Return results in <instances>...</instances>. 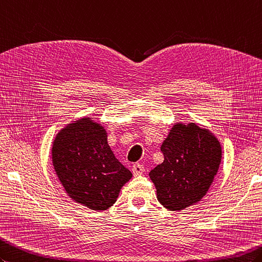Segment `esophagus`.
<instances>
[{
  "mask_svg": "<svg viewBox=\"0 0 262 262\" xmlns=\"http://www.w3.org/2000/svg\"><path fill=\"white\" fill-rule=\"evenodd\" d=\"M132 171H133L134 175L138 176V175H142L145 172V167L142 165V164L136 163V164H134V165H133Z\"/></svg>",
  "mask_w": 262,
  "mask_h": 262,
  "instance_id": "obj_1",
  "label": "esophagus"
}]
</instances>
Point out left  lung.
I'll return each instance as SVG.
<instances>
[{
  "mask_svg": "<svg viewBox=\"0 0 262 262\" xmlns=\"http://www.w3.org/2000/svg\"><path fill=\"white\" fill-rule=\"evenodd\" d=\"M161 150L164 162L149 172L157 200L169 211H180L202 199L217 173L221 145L195 124H176Z\"/></svg>",
  "mask_w": 262,
  "mask_h": 262,
  "instance_id": "8db88e82",
  "label": "left lung"
}]
</instances>
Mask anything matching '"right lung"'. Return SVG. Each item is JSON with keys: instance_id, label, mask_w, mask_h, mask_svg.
I'll return each mask as SVG.
<instances>
[{"instance_id": "add662e5", "label": "right lung", "mask_w": 262, "mask_h": 262, "mask_svg": "<svg viewBox=\"0 0 262 262\" xmlns=\"http://www.w3.org/2000/svg\"><path fill=\"white\" fill-rule=\"evenodd\" d=\"M52 162L68 195L95 211L111 208L133 176L115 157L103 127L90 118L69 124L58 134Z\"/></svg>"}]
</instances>
